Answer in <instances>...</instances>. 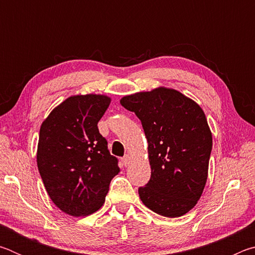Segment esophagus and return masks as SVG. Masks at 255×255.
Listing matches in <instances>:
<instances>
[{
  "instance_id": "1",
  "label": "esophagus",
  "mask_w": 255,
  "mask_h": 255,
  "mask_svg": "<svg viewBox=\"0 0 255 255\" xmlns=\"http://www.w3.org/2000/svg\"><path fill=\"white\" fill-rule=\"evenodd\" d=\"M122 161H123V163H124V165L127 166L128 164L130 163V155L126 154V155H125V156L122 158Z\"/></svg>"
}]
</instances>
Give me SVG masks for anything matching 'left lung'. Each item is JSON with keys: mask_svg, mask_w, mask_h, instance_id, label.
Wrapping results in <instances>:
<instances>
[{"mask_svg": "<svg viewBox=\"0 0 255 255\" xmlns=\"http://www.w3.org/2000/svg\"><path fill=\"white\" fill-rule=\"evenodd\" d=\"M148 141L150 179L140 200L164 217H180L200 199L208 176L213 136L201 108L173 89L158 88L124 97Z\"/></svg>", "mask_w": 255, "mask_h": 255, "instance_id": "obj_1", "label": "left lung"}]
</instances>
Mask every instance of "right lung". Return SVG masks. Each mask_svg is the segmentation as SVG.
<instances>
[{"mask_svg":"<svg viewBox=\"0 0 255 255\" xmlns=\"http://www.w3.org/2000/svg\"><path fill=\"white\" fill-rule=\"evenodd\" d=\"M110 101L100 94L70 97L40 127L37 165L42 182L54 204L74 217L100 209L120 172L98 129Z\"/></svg>","mask_w":255,"mask_h":255,"instance_id":"add662e5","label":"right lung"}]
</instances>
